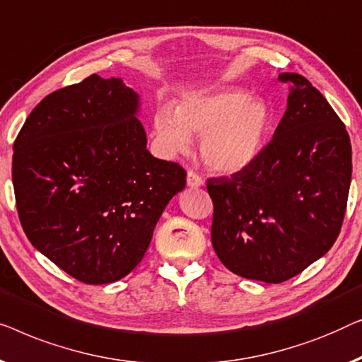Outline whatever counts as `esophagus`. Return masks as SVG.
Here are the masks:
<instances>
[{"instance_id":"1","label":"esophagus","mask_w":362,"mask_h":362,"mask_svg":"<svg viewBox=\"0 0 362 362\" xmlns=\"http://www.w3.org/2000/svg\"><path fill=\"white\" fill-rule=\"evenodd\" d=\"M187 185L190 188H198V187L203 185V179L198 174H195V172L190 170L187 174Z\"/></svg>"}]
</instances>
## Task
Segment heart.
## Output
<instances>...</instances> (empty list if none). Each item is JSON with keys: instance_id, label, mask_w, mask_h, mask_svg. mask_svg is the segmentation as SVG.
I'll return each mask as SVG.
<instances>
[{"instance_id": "1", "label": "heart", "mask_w": 362, "mask_h": 362, "mask_svg": "<svg viewBox=\"0 0 362 362\" xmlns=\"http://www.w3.org/2000/svg\"><path fill=\"white\" fill-rule=\"evenodd\" d=\"M274 115L266 100L243 90H218L183 98L175 110L160 106L154 129L169 154H187L193 136L208 169L223 175L246 170L259 159L272 131Z\"/></svg>"}]
</instances>
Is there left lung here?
<instances>
[{
  "mask_svg": "<svg viewBox=\"0 0 362 362\" xmlns=\"http://www.w3.org/2000/svg\"><path fill=\"white\" fill-rule=\"evenodd\" d=\"M287 110L249 169L206 183L211 243L236 276L281 284L323 257L338 238L351 185L348 131L327 98L298 74Z\"/></svg>",
  "mask_w": 362,
  "mask_h": 362,
  "instance_id": "obj_1",
  "label": "left lung"
}]
</instances>
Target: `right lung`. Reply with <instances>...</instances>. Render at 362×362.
Returning a JSON list of instances; mask_svg holds the SVG:
<instances>
[{"label": "right lung", "mask_w": 362, "mask_h": 362, "mask_svg": "<svg viewBox=\"0 0 362 362\" xmlns=\"http://www.w3.org/2000/svg\"><path fill=\"white\" fill-rule=\"evenodd\" d=\"M139 95L93 74L45 96L14 141L13 185L30 244L80 282L142 261L187 172L147 151Z\"/></svg>", "instance_id": "right-lung-1"}]
</instances>
